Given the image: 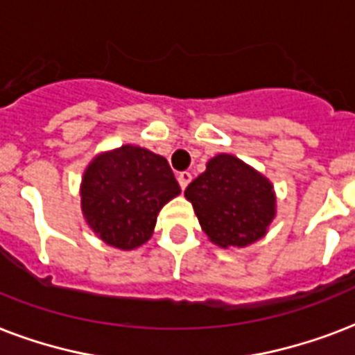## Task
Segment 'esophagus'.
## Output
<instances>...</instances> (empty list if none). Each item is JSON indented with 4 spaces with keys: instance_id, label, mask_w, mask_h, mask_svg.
Listing matches in <instances>:
<instances>
[{
    "instance_id": "obj_1",
    "label": "esophagus",
    "mask_w": 355,
    "mask_h": 355,
    "mask_svg": "<svg viewBox=\"0 0 355 355\" xmlns=\"http://www.w3.org/2000/svg\"><path fill=\"white\" fill-rule=\"evenodd\" d=\"M191 180H192V174L191 172H180V174H178V181H180V185H181V189H187V185H189V183H191Z\"/></svg>"
}]
</instances>
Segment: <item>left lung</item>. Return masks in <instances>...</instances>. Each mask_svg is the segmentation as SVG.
Segmentation results:
<instances>
[{
  "label": "left lung",
  "mask_w": 355,
  "mask_h": 355,
  "mask_svg": "<svg viewBox=\"0 0 355 355\" xmlns=\"http://www.w3.org/2000/svg\"><path fill=\"white\" fill-rule=\"evenodd\" d=\"M200 226L222 248L259 241L276 216V194L265 175L241 159L220 153L187 187Z\"/></svg>",
  "instance_id": "left-lung-1"
}]
</instances>
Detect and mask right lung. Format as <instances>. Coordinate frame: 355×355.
Listing matches in <instances>:
<instances>
[{"mask_svg": "<svg viewBox=\"0 0 355 355\" xmlns=\"http://www.w3.org/2000/svg\"><path fill=\"white\" fill-rule=\"evenodd\" d=\"M180 192L166 159L125 144L100 153L87 166L81 211L103 243L133 250L152 237L159 211Z\"/></svg>", "mask_w": 355, "mask_h": 355, "instance_id": "add662e5", "label": "right lung"}]
</instances>
